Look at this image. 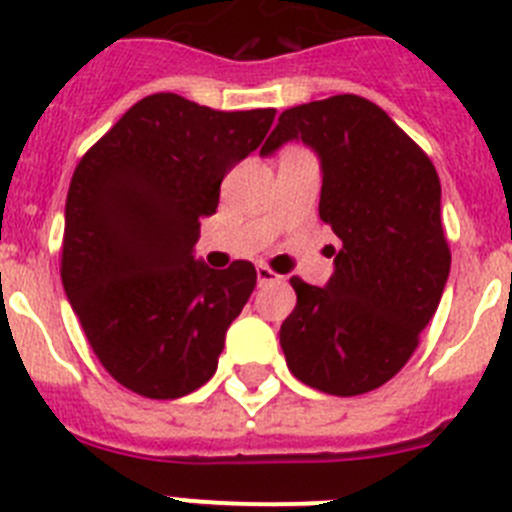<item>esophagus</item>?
Returning a JSON list of instances; mask_svg holds the SVG:
<instances>
[{
	"instance_id": "esophagus-1",
	"label": "esophagus",
	"mask_w": 512,
	"mask_h": 512,
	"mask_svg": "<svg viewBox=\"0 0 512 512\" xmlns=\"http://www.w3.org/2000/svg\"><path fill=\"white\" fill-rule=\"evenodd\" d=\"M256 279H259V287H266V284L279 282V274H277V271H271L269 266L259 264V266H256Z\"/></svg>"
}]
</instances>
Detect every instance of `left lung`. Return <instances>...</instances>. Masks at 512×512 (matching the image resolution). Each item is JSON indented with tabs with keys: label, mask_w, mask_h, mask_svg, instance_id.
Here are the masks:
<instances>
[{
	"label": "left lung",
	"mask_w": 512,
	"mask_h": 512,
	"mask_svg": "<svg viewBox=\"0 0 512 512\" xmlns=\"http://www.w3.org/2000/svg\"><path fill=\"white\" fill-rule=\"evenodd\" d=\"M287 140L318 151L320 220L343 246L328 287L289 279L297 305L279 343L307 387L364 395L408 364L441 302L451 269L441 182L423 148L356 94L284 110L261 156Z\"/></svg>",
	"instance_id": "left-lung-1"
}]
</instances>
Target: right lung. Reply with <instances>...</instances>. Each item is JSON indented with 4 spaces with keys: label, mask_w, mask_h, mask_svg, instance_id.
Wrapping results in <instances>:
<instances>
[{
    "label": "right lung",
    "mask_w": 512,
    "mask_h": 512,
    "mask_svg": "<svg viewBox=\"0 0 512 512\" xmlns=\"http://www.w3.org/2000/svg\"><path fill=\"white\" fill-rule=\"evenodd\" d=\"M277 110L220 112L179 94L135 102L81 156L66 197L61 282L97 359L125 390L176 400L207 382L256 287L251 261H194L220 182Z\"/></svg>",
    "instance_id": "obj_1"
}]
</instances>
